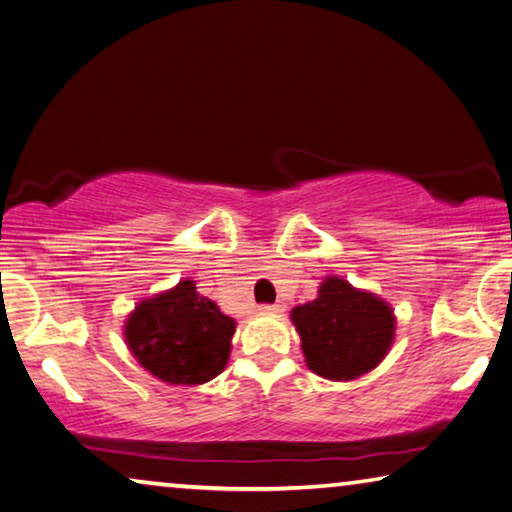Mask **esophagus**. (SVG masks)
I'll use <instances>...</instances> for the list:
<instances>
[{"instance_id": "1", "label": "esophagus", "mask_w": 512, "mask_h": 512, "mask_svg": "<svg viewBox=\"0 0 512 512\" xmlns=\"http://www.w3.org/2000/svg\"><path fill=\"white\" fill-rule=\"evenodd\" d=\"M258 311L265 313V316H272V313H281L283 311V304L277 302V304H261L258 306Z\"/></svg>"}]
</instances>
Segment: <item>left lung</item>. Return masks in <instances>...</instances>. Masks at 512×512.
<instances>
[{"mask_svg":"<svg viewBox=\"0 0 512 512\" xmlns=\"http://www.w3.org/2000/svg\"><path fill=\"white\" fill-rule=\"evenodd\" d=\"M306 366L334 382L371 373L389 355L396 316L389 302L341 277H325L313 302L290 311Z\"/></svg>","mask_w":512,"mask_h":512,"instance_id":"left-lung-1","label":"left lung"}]
</instances>
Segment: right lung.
I'll use <instances>...</instances> for the list:
<instances>
[{"label": "right lung", "instance_id": "add662e5", "mask_svg": "<svg viewBox=\"0 0 512 512\" xmlns=\"http://www.w3.org/2000/svg\"><path fill=\"white\" fill-rule=\"evenodd\" d=\"M235 327L192 279H183L141 300L125 318L123 336L132 357L157 380L196 387L229 364Z\"/></svg>", "mask_w": 512, "mask_h": 512}]
</instances>
